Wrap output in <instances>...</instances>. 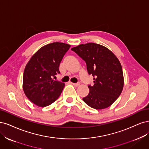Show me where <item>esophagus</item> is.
Wrapping results in <instances>:
<instances>
[{"label": "esophagus", "mask_w": 149, "mask_h": 149, "mask_svg": "<svg viewBox=\"0 0 149 149\" xmlns=\"http://www.w3.org/2000/svg\"><path fill=\"white\" fill-rule=\"evenodd\" d=\"M72 84L74 87H79V86H80V83H77V84H74V83H72Z\"/></svg>", "instance_id": "obj_1"}]
</instances>
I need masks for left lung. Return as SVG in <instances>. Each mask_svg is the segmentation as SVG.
I'll return each mask as SVG.
<instances>
[{
  "label": "left lung",
  "mask_w": 149,
  "mask_h": 149,
  "mask_svg": "<svg viewBox=\"0 0 149 149\" xmlns=\"http://www.w3.org/2000/svg\"><path fill=\"white\" fill-rule=\"evenodd\" d=\"M71 50L86 62L88 74L94 77V85H88L90 92L84 102L96 109L111 106L124 87L122 66L118 57L107 47L93 42L80 45Z\"/></svg>",
  "instance_id": "obj_1"
}]
</instances>
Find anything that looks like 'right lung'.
<instances>
[{
  "label": "right lung",
  "mask_w": 149,
  "mask_h": 149,
  "mask_svg": "<svg viewBox=\"0 0 149 149\" xmlns=\"http://www.w3.org/2000/svg\"><path fill=\"white\" fill-rule=\"evenodd\" d=\"M70 47L64 42L50 43L38 49L28 62L23 72V89L36 106H49L62 93L64 83L52 78L60 73V63Z\"/></svg>",
  "instance_id": "1"
}]
</instances>
